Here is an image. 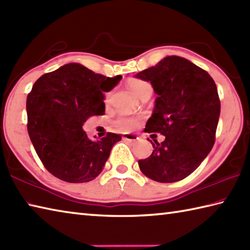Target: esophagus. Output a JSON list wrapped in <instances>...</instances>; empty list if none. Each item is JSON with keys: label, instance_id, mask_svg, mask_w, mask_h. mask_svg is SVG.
<instances>
[{"label": "esophagus", "instance_id": "34e87169", "mask_svg": "<svg viewBox=\"0 0 250 250\" xmlns=\"http://www.w3.org/2000/svg\"><path fill=\"white\" fill-rule=\"evenodd\" d=\"M122 139L125 140V141H130V142H133V141H137L139 138L137 137V135H134V134L126 133V134H124V137H122Z\"/></svg>", "mask_w": 250, "mask_h": 250}]
</instances>
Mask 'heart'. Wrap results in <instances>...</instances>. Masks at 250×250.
Wrapping results in <instances>:
<instances>
[{
	"label": "heart",
	"instance_id": "1",
	"mask_svg": "<svg viewBox=\"0 0 250 250\" xmlns=\"http://www.w3.org/2000/svg\"><path fill=\"white\" fill-rule=\"evenodd\" d=\"M129 87L140 98L146 94H152V92H153L152 85L149 84L148 82L141 81V80L130 81ZM109 99H110L109 97H107L106 102L107 103L109 102ZM138 124H139L138 118L120 116L119 118H117L116 119L115 126L118 131H120V132H128V131H131L132 129H134Z\"/></svg>",
	"mask_w": 250,
	"mask_h": 250
}]
</instances>
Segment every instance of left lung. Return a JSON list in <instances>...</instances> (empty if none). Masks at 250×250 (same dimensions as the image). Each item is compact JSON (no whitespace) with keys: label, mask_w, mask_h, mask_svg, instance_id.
<instances>
[{"label":"left lung","mask_w":250,"mask_h":250,"mask_svg":"<svg viewBox=\"0 0 250 250\" xmlns=\"http://www.w3.org/2000/svg\"><path fill=\"white\" fill-rule=\"evenodd\" d=\"M135 78L149 82L157 95L144 131L165 137L162 143L151 141L153 153L139 161L140 169L158 183L184 179L214 145L221 111L214 81L207 71L177 56L164 58Z\"/></svg>","instance_id":"8db88e82"}]
</instances>
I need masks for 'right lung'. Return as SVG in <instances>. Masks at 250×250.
Instances as JSON below:
<instances>
[{"mask_svg": "<svg viewBox=\"0 0 250 250\" xmlns=\"http://www.w3.org/2000/svg\"><path fill=\"white\" fill-rule=\"evenodd\" d=\"M121 79L69 63L36 81L27 96V129L40 161L57 178L87 183L104 169L121 135L108 132L105 138L90 140L83 125L89 117L105 113L104 93Z\"/></svg>", "mask_w": 250, "mask_h": 250, "instance_id": "add662e5", "label": "right lung"}]
</instances>
